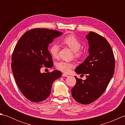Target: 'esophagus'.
<instances>
[{
	"instance_id": "esophagus-1",
	"label": "esophagus",
	"mask_w": 125,
	"mask_h": 125,
	"mask_svg": "<svg viewBox=\"0 0 125 125\" xmlns=\"http://www.w3.org/2000/svg\"><path fill=\"white\" fill-rule=\"evenodd\" d=\"M62 76L63 77H68V75H67V74H66V73H63L62 74Z\"/></svg>"
}]
</instances>
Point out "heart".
I'll return each mask as SVG.
<instances>
[{
	"mask_svg": "<svg viewBox=\"0 0 125 125\" xmlns=\"http://www.w3.org/2000/svg\"><path fill=\"white\" fill-rule=\"evenodd\" d=\"M63 43L68 46L73 52L74 56L76 57H79L82 55V52L79 50L81 47V43L78 40L75 36L69 35L63 40ZM60 50V47L56 43L52 44L49 47V51L50 54L53 57H57ZM74 67L73 63L72 62H66L64 61H61L57 63L56 67L63 73H67L72 69Z\"/></svg>",
	"mask_w": 125,
	"mask_h": 125,
	"instance_id": "obj_1",
	"label": "heart"
}]
</instances>
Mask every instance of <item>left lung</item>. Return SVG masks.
<instances>
[{"mask_svg":"<svg viewBox=\"0 0 125 125\" xmlns=\"http://www.w3.org/2000/svg\"><path fill=\"white\" fill-rule=\"evenodd\" d=\"M89 55L76 68L78 74H85L83 81L75 77L76 84L71 89L73 99L82 104H89L105 91L115 72L113 52L106 39L94 31L86 36Z\"/></svg>","mask_w":125,"mask_h":125,"instance_id":"obj_1","label":"left lung"}]
</instances>
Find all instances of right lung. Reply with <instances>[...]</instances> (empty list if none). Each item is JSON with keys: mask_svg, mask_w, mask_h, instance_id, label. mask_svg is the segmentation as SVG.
I'll return each instance as SVG.
<instances>
[{"mask_svg": "<svg viewBox=\"0 0 125 125\" xmlns=\"http://www.w3.org/2000/svg\"><path fill=\"white\" fill-rule=\"evenodd\" d=\"M62 33L46 28L27 31L19 40L12 57L11 68L17 85L23 95L38 103L49 97L52 83L62 76L61 71L41 73L43 66H53L48 46Z\"/></svg>", "mask_w": 125, "mask_h": 125, "instance_id": "obj_1", "label": "right lung"}]
</instances>
